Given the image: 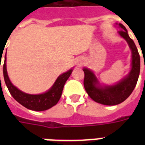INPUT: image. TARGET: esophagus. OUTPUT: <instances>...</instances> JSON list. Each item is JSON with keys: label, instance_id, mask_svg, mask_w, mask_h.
Instances as JSON below:
<instances>
[{"label": "esophagus", "instance_id": "obj_1", "mask_svg": "<svg viewBox=\"0 0 145 145\" xmlns=\"http://www.w3.org/2000/svg\"><path fill=\"white\" fill-rule=\"evenodd\" d=\"M80 64H81V63H80Z\"/></svg>", "mask_w": 145, "mask_h": 145}]
</instances>
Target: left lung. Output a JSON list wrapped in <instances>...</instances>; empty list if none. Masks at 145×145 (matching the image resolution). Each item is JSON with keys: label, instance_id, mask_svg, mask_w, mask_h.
<instances>
[{"label": "left lung", "instance_id": "obj_1", "mask_svg": "<svg viewBox=\"0 0 145 145\" xmlns=\"http://www.w3.org/2000/svg\"><path fill=\"white\" fill-rule=\"evenodd\" d=\"M121 29L118 35L125 39L132 51L131 70L117 84L113 85H101L95 74L91 70L84 68V88L89 96L95 102L105 105H116L124 101L134 90L140 73V56L135 43L128 35L125 26L116 24Z\"/></svg>", "mask_w": 145, "mask_h": 145}]
</instances>
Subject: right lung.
I'll list each match as a JSON object with an SVG mask.
<instances>
[{
    "mask_svg": "<svg viewBox=\"0 0 145 145\" xmlns=\"http://www.w3.org/2000/svg\"><path fill=\"white\" fill-rule=\"evenodd\" d=\"M6 54H7V52H6ZM73 68H71L68 71L59 75L52 87L46 92L41 94L32 95V94L24 93L11 83L10 78L8 77L7 71L6 55L4 57V63L3 66L4 81L11 95L14 98L16 101H18L19 104H21L25 108H28L29 110H35V111L48 110L58 103V101L61 98L65 84L67 81V80L69 78L70 75L71 74Z\"/></svg>",
    "mask_w": 145,
    "mask_h": 145,
    "instance_id": "right-lung-1",
    "label": "right lung"
}]
</instances>
